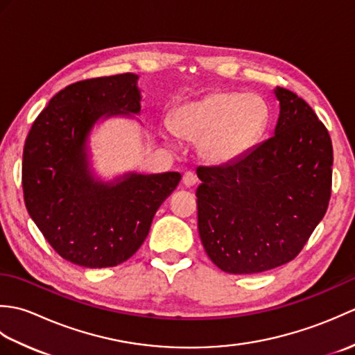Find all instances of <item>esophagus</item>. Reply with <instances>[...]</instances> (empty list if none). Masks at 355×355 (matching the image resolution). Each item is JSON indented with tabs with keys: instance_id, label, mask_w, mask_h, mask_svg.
I'll return each mask as SVG.
<instances>
[{
	"instance_id": "34e87169",
	"label": "esophagus",
	"mask_w": 355,
	"mask_h": 355,
	"mask_svg": "<svg viewBox=\"0 0 355 355\" xmlns=\"http://www.w3.org/2000/svg\"><path fill=\"white\" fill-rule=\"evenodd\" d=\"M197 182H198V178H197V175H195L193 172H191V171L184 172V175H183V184H184L186 187H192V186L197 184Z\"/></svg>"
}]
</instances>
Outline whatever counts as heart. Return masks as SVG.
Returning <instances> with one entry per match:
<instances>
[{
  "instance_id": "1",
  "label": "heart",
  "mask_w": 355,
  "mask_h": 355,
  "mask_svg": "<svg viewBox=\"0 0 355 355\" xmlns=\"http://www.w3.org/2000/svg\"><path fill=\"white\" fill-rule=\"evenodd\" d=\"M268 108L259 96L216 92L172 112L173 132L201 140L200 150L212 163L243 155L266 130Z\"/></svg>"
}]
</instances>
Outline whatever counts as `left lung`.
Listing matches in <instances>:
<instances>
[{"label":"left lung","mask_w":355,"mask_h":355,"mask_svg":"<svg viewBox=\"0 0 355 355\" xmlns=\"http://www.w3.org/2000/svg\"><path fill=\"white\" fill-rule=\"evenodd\" d=\"M275 93L281 112L273 137L229 164L197 169L200 238L225 273H262L293 261L329 205V132L302 97L281 87Z\"/></svg>","instance_id":"1"}]
</instances>
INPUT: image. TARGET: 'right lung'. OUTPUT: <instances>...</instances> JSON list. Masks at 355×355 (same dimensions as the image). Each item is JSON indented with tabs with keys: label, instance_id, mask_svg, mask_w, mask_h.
<instances>
[{
	"label": "right lung",
	"instance_id": "add662e5",
	"mask_svg": "<svg viewBox=\"0 0 355 355\" xmlns=\"http://www.w3.org/2000/svg\"><path fill=\"white\" fill-rule=\"evenodd\" d=\"M132 73L79 80L51 97L35 119L22 153V192L28 215L61 258L87 268L114 267L146 239L178 172L96 182L87 137L102 116L140 111Z\"/></svg>",
	"mask_w": 355,
	"mask_h": 355
}]
</instances>
